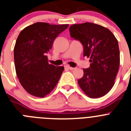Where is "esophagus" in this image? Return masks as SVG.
Returning <instances> with one entry per match:
<instances>
[{"label":"esophagus","mask_w":131,"mask_h":131,"mask_svg":"<svg viewBox=\"0 0 131 131\" xmlns=\"http://www.w3.org/2000/svg\"><path fill=\"white\" fill-rule=\"evenodd\" d=\"M66 68H67L68 69H69V70H74L75 69V68H71V67L69 66H66V67H65Z\"/></svg>","instance_id":"1"}]
</instances>
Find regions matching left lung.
I'll list each match as a JSON object with an SVG mask.
<instances>
[{"instance_id":"obj_1","label":"left lung","mask_w":131,"mask_h":131,"mask_svg":"<svg viewBox=\"0 0 131 131\" xmlns=\"http://www.w3.org/2000/svg\"><path fill=\"white\" fill-rule=\"evenodd\" d=\"M70 36L83 46V56L90 58V67L83 69L79 85L91 98H100L110 91L119 70L120 53L118 42L108 29L93 23L74 24Z\"/></svg>"}]
</instances>
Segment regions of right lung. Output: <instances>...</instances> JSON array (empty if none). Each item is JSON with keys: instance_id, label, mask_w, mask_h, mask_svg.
<instances>
[{"instance_id": "obj_1", "label": "right lung", "mask_w": 131, "mask_h": 131, "mask_svg": "<svg viewBox=\"0 0 131 131\" xmlns=\"http://www.w3.org/2000/svg\"><path fill=\"white\" fill-rule=\"evenodd\" d=\"M68 26L37 22L19 33L14 49L15 68L21 86L31 95L43 98L57 84L64 68L49 64L46 54Z\"/></svg>"}]
</instances>
